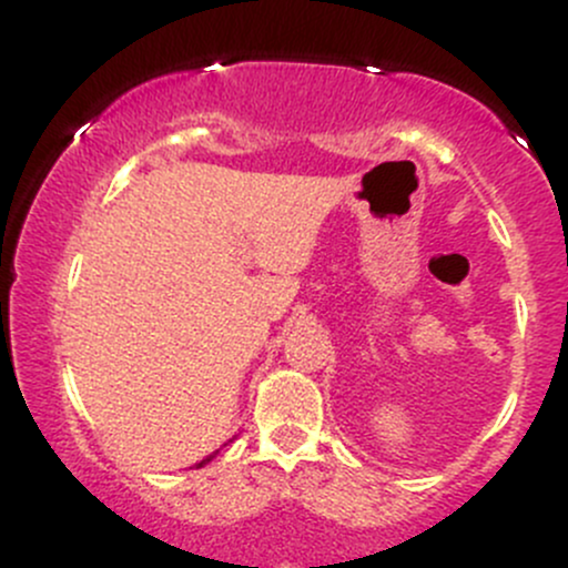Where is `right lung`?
<instances>
[{
    "label": "right lung",
    "mask_w": 568,
    "mask_h": 568,
    "mask_svg": "<svg viewBox=\"0 0 568 568\" xmlns=\"http://www.w3.org/2000/svg\"><path fill=\"white\" fill-rule=\"evenodd\" d=\"M211 460H213V455H209V457H205V460H200V463H197V468H203V466H205V463H211Z\"/></svg>",
    "instance_id": "add662e5"
}]
</instances>
